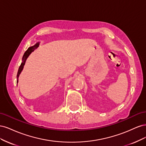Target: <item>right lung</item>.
Wrapping results in <instances>:
<instances>
[{
    "instance_id": "obj_1",
    "label": "right lung",
    "mask_w": 146,
    "mask_h": 146,
    "mask_svg": "<svg viewBox=\"0 0 146 146\" xmlns=\"http://www.w3.org/2000/svg\"><path fill=\"white\" fill-rule=\"evenodd\" d=\"M39 46V44L37 43L35 44V46H32V47H30L28 49L25 51V52L24 53V54L23 55V62H22L21 64L20 65L19 68V69H18V72H17V77L18 78L19 77V74H21V71L23 70V68H24V66L25 64V61L26 60H27V58H28V56H29V55L32 53V52H33L36 48L38 47ZM18 82V80H17V83Z\"/></svg>"
}]
</instances>
